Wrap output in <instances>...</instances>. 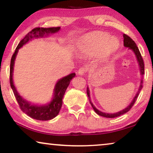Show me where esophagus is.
<instances>
[{
	"label": "esophagus",
	"mask_w": 153,
	"mask_h": 153,
	"mask_svg": "<svg viewBox=\"0 0 153 153\" xmlns=\"http://www.w3.org/2000/svg\"><path fill=\"white\" fill-rule=\"evenodd\" d=\"M87 71L88 68L86 67H81V68H79V70H78V74L79 75H83L87 72Z\"/></svg>",
	"instance_id": "34e87169"
}]
</instances>
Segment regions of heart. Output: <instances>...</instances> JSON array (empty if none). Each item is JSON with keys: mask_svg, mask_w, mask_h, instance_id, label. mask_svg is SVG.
<instances>
[{"mask_svg": "<svg viewBox=\"0 0 153 153\" xmlns=\"http://www.w3.org/2000/svg\"><path fill=\"white\" fill-rule=\"evenodd\" d=\"M108 39V35L103 32H95L83 37L79 42L81 52L90 56L97 55L102 51L104 57L107 56L118 45L115 37Z\"/></svg>", "mask_w": 153, "mask_h": 153, "instance_id": "obj_1", "label": "heart"}]
</instances>
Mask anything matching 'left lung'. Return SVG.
<instances>
[{"instance_id": "8db88e82", "label": "left lung", "mask_w": 153, "mask_h": 153, "mask_svg": "<svg viewBox=\"0 0 153 153\" xmlns=\"http://www.w3.org/2000/svg\"><path fill=\"white\" fill-rule=\"evenodd\" d=\"M123 37H124V40H123V42H124V46L125 47H127V48H129V49L132 50V51H134V53H135L136 56H137V59L138 60V62H139L140 72H141V75L144 74V62H143V58H142V56H141V53H140V51L139 50V48L137 47V45H136V43L134 42L133 39H131L130 37H129L128 35L124 34L123 35ZM142 84H143V80H141V84H140L139 91H138L137 93L136 94L135 97H134V99L132 101H131L130 104H129V105L127 106V108H125V109L120 111H119L118 113H115V114H106V113H103V112L100 111H99L98 109H97V108L95 107V106L93 105V104L92 103L91 101V97H90V91H89L88 88H87V95H88V99L90 100V103H91L92 107H93L94 111H95L97 113L98 115H100V116H101L105 117V118H116V117H118V116H121V115L125 114V113L128 112L131 109L134 104L136 100H137V97L139 95L140 91H141L142 88H143V85Z\"/></svg>"}]
</instances>
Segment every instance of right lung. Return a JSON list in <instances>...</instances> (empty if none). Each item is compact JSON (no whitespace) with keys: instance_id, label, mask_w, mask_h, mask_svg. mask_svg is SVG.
Listing matches in <instances>:
<instances>
[{"instance_id":"right-lung-1","label":"right lung","mask_w":153,"mask_h":153,"mask_svg":"<svg viewBox=\"0 0 153 153\" xmlns=\"http://www.w3.org/2000/svg\"><path fill=\"white\" fill-rule=\"evenodd\" d=\"M60 29V27H52V28H35L30 32H29L24 38L20 41L17 47H16L14 53L12 56L11 62H10V83L14 95L15 96L16 101H17L19 106L21 110L25 114L30 116L33 119H36L39 120H49L57 116L61 108L62 104V98L64 94L65 93L66 89L68 88L71 80L75 76V73L68 75V76L60 79L56 83L54 88V94L53 100L49 104L46 105H34L31 104L27 102L26 100L23 99L19 95L18 92L16 91V88L13 83V70L14 64L16 56L17 54L18 50L22 47L23 45L28 42L31 39L35 37H43L44 35H48L50 33H55L58 32Z\"/></svg>"}]
</instances>
